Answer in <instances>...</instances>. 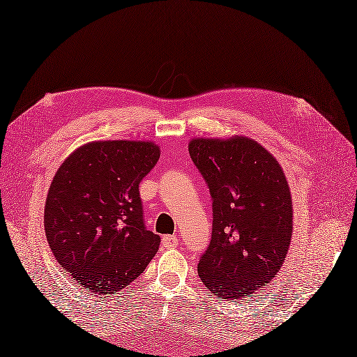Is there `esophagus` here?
Here are the masks:
<instances>
[{
    "label": "esophagus",
    "instance_id": "1",
    "mask_svg": "<svg viewBox=\"0 0 357 357\" xmlns=\"http://www.w3.org/2000/svg\"><path fill=\"white\" fill-rule=\"evenodd\" d=\"M178 245V238L176 236H163L162 246L163 248H176Z\"/></svg>",
    "mask_w": 357,
    "mask_h": 357
}]
</instances>
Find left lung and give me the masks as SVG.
Masks as SVG:
<instances>
[{
    "mask_svg": "<svg viewBox=\"0 0 357 357\" xmlns=\"http://www.w3.org/2000/svg\"><path fill=\"white\" fill-rule=\"evenodd\" d=\"M192 162L211 195V240L198 275L224 298H242L272 281L293 233L290 188L278 160L254 139L195 138Z\"/></svg>",
    "mask_w": 357,
    "mask_h": 357,
    "instance_id": "8db88e82",
    "label": "left lung"
}]
</instances>
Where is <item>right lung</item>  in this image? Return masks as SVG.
I'll list each match as a JSON object with an SVG mask.
<instances>
[{"label":"right lung","mask_w":357,"mask_h":357,"mask_svg":"<svg viewBox=\"0 0 357 357\" xmlns=\"http://www.w3.org/2000/svg\"><path fill=\"white\" fill-rule=\"evenodd\" d=\"M160 151L144 141H98L56 171L45 206V233L56 261L86 291L114 294L144 271L160 237L146 228L139 183Z\"/></svg>","instance_id":"add662e5"}]
</instances>
